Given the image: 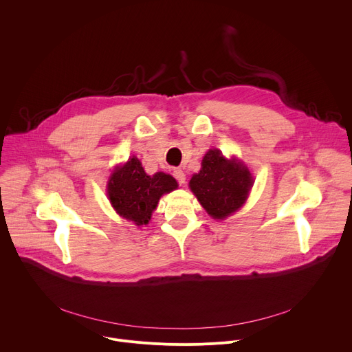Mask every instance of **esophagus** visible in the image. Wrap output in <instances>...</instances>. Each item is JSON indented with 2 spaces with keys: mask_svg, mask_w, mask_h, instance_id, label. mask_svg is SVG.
<instances>
[{
  "mask_svg": "<svg viewBox=\"0 0 352 352\" xmlns=\"http://www.w3.org/2000/svg\"><path fill=\"white\" fill-rule=\"evenodd\" d=\"M174 177H175V179L178 181V184H179V185L185 184V179H186V177H185V173H184L181 168H177V170H174Z\"/></svg>",
  "mask_w": 352,
  "mask_h": 352,
  "instance_id": "1",
  "label": "esophagus"
}]
</instances>
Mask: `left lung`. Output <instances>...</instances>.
Here are the masks:
<instances>
[{"label": "left lung", "mask_w": 352, "mask_h": 352, "mask_svg": "<svg viewBox=\"0 0 352 352\" xmlns=\"http://www.w3.org/2000/svg\"><path fill=\"white\" fill-rule=\"evenodd\" d=\"M254 185L249 168L235 157L227 159L219 148L204 156L202 168L189 181V188L214 220H224L243 204Z\"/></svg>", "instance_id": "8db88e82"}]
</instances>
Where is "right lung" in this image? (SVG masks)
Listing matches in <instances>:
<instances>
[{"label":"right lung","mask_w":352,"mask_h":352,"mask_svg":"<svg viewBox=\"0 0 352 352\" xmlns=\"http://www.w3.org/2000/svg\"><path fill=\"white\" fill-rule=\"evenodd\" d=\"M177 181L166 173L147 175L133 156L124 166H117L107 184V196L114 210L136 226L148 224L160 197L177 189Z\"/></svg>","instance_id":"obj_1"}]
</instances>
